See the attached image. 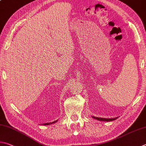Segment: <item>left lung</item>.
Segmentation results:
<instances>
[{"label": "left lung", "mask_w": 146, "mask_h": 146, "mask_svg": "<svg viewBox=\"0 0 146 146\" xmlns=\"http://www.w3.org/2000/svg\"><path fill=\"white\" fill-rule=\"evenodd\" d=\"M92 118H94L95 119H97V120L100 121H112L115 120L116 119H117L118 117H115V118H112V119H107V118H102V117H94V116H92Z\"/></svg>", "instance_id": "1"}]
</instances>
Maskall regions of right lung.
I'll list each match as a JSON object with an SVG mask.
<instances>
[{
	"instance_id": "obj_1",
	"label": "right lung",
	"mask_w": 146,
	"mask_h": 146,
	"mask_svg": "<svg viewBox=\"0 0 146 146\" xmlns=\"http://www.w3.org/2000/svg\"><path fill=\"white\" fill-rule=\"evenodd\" d=\"M57 121V120L55 121L52 122V123H44V124H43V125H50V124H52L53 123H55Z\"/></svg>"
}]
</instances>
